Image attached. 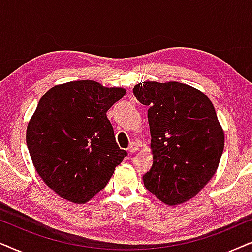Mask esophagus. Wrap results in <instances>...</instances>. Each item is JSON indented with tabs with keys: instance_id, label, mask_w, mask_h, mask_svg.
Here are the masks:
<instances>
[{
	"instance_id": "obj_1",
	"label": "esophagus",
	"mask_w": 252,
	"mask_h": 252,
	"mask_svg": "<svg viewBox=\"0 0 252 252\" xmlns=\"http://www.w3.org/2000/svg\"><path fill=\"white\" fill-rule=\"evenodd\" d=\"M138 149H139V145H138V143H136V142L130 143V145L128 147L129 152H131V153H136L137 151H138Z\"/></svg>"
}]
</instances>
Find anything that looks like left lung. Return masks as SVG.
Returning a JSON list of instances; mask_svg holds the SVG:
<instances>
[{"instance_id": "1", "label": "left lung", "mask_w": 252, "mask_h": 252, "mask_svg": "<svg viewBox=\"0 0 252 252\" xmlns=\"http://www.w3.org/2000/svg\"><path fill=\"white\" fill-rule=\"evenodd\" d=\"M133 94L149 107L153 165L144 186L167 205L192 198L212 179L223 152L224 135L211 100L179 82H144Z\"/></svg>"}]
</instances>
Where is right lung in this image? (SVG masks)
<instances>
[{
  "mask_svg": "<svg viewBox=\"0 0 252 252\" xmlns=\"http://www.w3.org/2000/svg\"><path fill=\"white\" fill-rule=\"evenodd\" d=\"M124 94L122 87L75 80L52 87L40 99L26 144L36 172L60 197L86 203L126 157L106 115Z\"/></svg>",
  "mask_w": 252,
  "mask_h": 252,
  "instance_id": "add662e5",
  "label": "right lung"
}]
</instances>
